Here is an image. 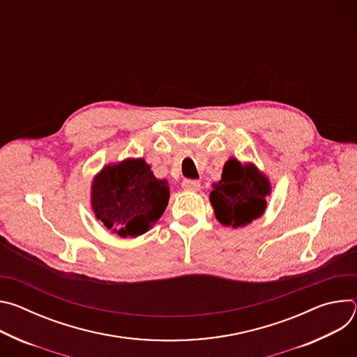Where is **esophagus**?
<instances>
[{"instance_id":"obj_1","label":"esophagus","mask_w":357,"mask_h":357,"mask_svg":"<svg viewBox=\"0 0 357 357\" xmlns=\"http://www.w3.org/2000/svg\"><path fill=\"white\" fill-rule=\"evenodd\" d=\"M182 189L183 190H190V192H197L200 189V182L199 181H190V179H185L182 182Z\"/></svg>"}]
</instances>
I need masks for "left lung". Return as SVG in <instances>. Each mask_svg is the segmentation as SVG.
I'll return each mask as SVG.
<instances>
[{
  "instance_id": "8db88e82",
  "label": "left lung",
  "mask_w": 357,
  "mask_h": 357,
  "mask_svg": "<svg viewBox=\"0 0 357 357\" xmlns=\"http://www.w3.org/2000/svg\"><path fill=\"white\" fill-rule=\"evenodd\" d=\"M270 193V181L256 165L230 158L223 167L222 179L213 183L209 199L216 219L237 229L263 216Z\"/></svg>"
}]
</instances>
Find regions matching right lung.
<instances>
[{
  "instance_id": "1",
  "label": "right lung",
  "mask_w": 357,
  "mask_h": 357,
  "mask_svg": "<svg viewBox=\"0 0 357 357\" xmlns=\"http://www.w3.org/2000/svg\"><path fill=\"white\" fill-rule=\"evenodd\" d=\"M169 200L165 179H157L142 158L106 165L91 183L97 220L120 237H137L162 216Z\"/></svg>"
}]
</instances>
